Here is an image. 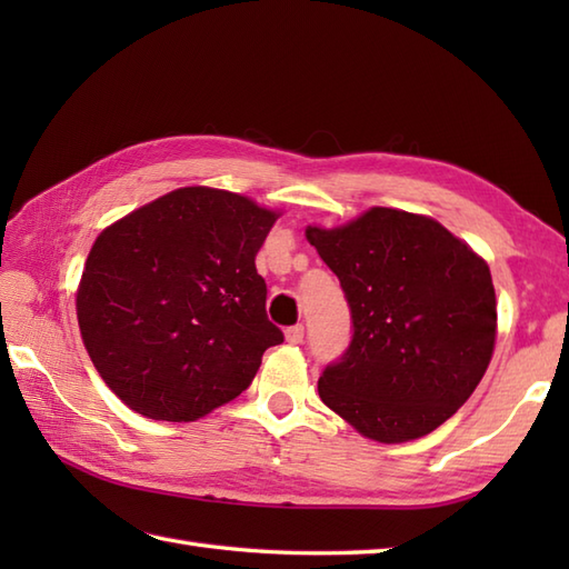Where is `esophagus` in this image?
I'll use <instances>...</instances> for the list:
<instances>
[{
  "label": "esophagus",
  "mask_w": 569,
  "mask_h": 569,
  "mask_svg": "<svg viewBox=\"0 0 569 569\" xmlns=\"http://www.w3.org/2000/svg\"><path fill=\"white\" fill-rule=\"evenodd\" d=\"M303 337H306L303 325H293V328H288V330H286V340H288V345H300V342H303Z\"/></svg>",
  "instance_id": "esophagus-1"
}]
</instances>
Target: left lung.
<instances>
[{
	"label": "left lung",
	"mask_w": 569,
	"mask_h": 569,
	"mask_svg": "<svg viewBox=\"0 0 569 569\" xmlns=\"http://www.w3.org/2000/svg\"><path fill=\"white\" fill-rule=\"evenodd\" d=\"M306 237L340 278L352 340L318 379L322 403L361 435L408 442L475 393L497 340L487 261L422 214L371 208Z\"/></svg>",
	"instance_id": "1"
}]
</instances>
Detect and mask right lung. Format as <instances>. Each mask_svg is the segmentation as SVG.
I'll return each instance as SVG.
<instances>
[{
  "instance_id": "add662e5",
  "label": "right lung",
  "mask_w": 569,
  "mask_h": 569,
  "mask_svg": "<svg viewBox=\"0 0 569 569\" xmlns=\"http://www.w3.org/2000/svg\"><path fill=\"white\" fill-rule=\"evenodd\" d=\"M276 217L192 186L94 239L78 325L94 369L131 410L188 422L249 389L266 349L283 342L253 263Z\"/></svg>"
}]
</instances>
